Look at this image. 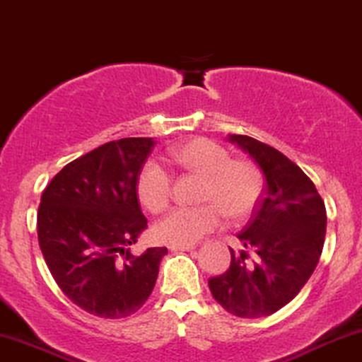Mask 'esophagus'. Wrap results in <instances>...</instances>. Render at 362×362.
<instances>
[{"instance_id": "34e87169", "label": "esophagus", "mask_w": 362, "mask_h": 362, "mask_svg": "<svg viewBox=\"0 0 362 362\" xmlns=\"http://www.w3.org/2000/svg\"><path fill=\"white\" fill-rule=\"evenodd\" d=\"M172 251H192L195 250V245H190V246H172L170 247Z\"/></svg>"}]
</instances>
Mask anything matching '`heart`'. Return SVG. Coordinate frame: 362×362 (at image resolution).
Here are the masks:
<instances>
[{"label": "heart", "mask_w": 362, "mask_h": 362, "mask_svg": "<svg viewBox=\"0 0 362 362\" xmlns=\"http://www.w3.org/2000/svg\"><path fill=\"white\" fill-rule=\"evenodd\" d=\"M172 158L182 167L206 177L204 200H214L233 219L251 214L263 190L258 167L247 160H233L223 145L207 138H195L173 148ZM172 175L163 165L148 160L138 173L136 194L148 211L160 212L170 200ZM209 202L197 207H175L155 224L156 241L168 246H190L219 228L223 212Z\"/></svg>", "instance_id": "b5f03b06"}]
</instances>
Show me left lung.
Here are the masks:
<instances>
[{"label":"left lung","instance_id":"left-lung-1","mask_svg":"<svg viewBox=\"0 0 362 362\" xmlns=\"http://www.w3.org/2000/svg\"><path fill=\"white\" fill-rule=\"evenodd\" d=\"M228 139L258 165L264 189L250 224L238 234L245 250H230L229 269L211 278L209 288L224 310L258 319L291 302L312 276L324 247L327 214L298 165L255 138L229 134Z\"/></svg>","mask_w":362,"mask_h":362}]
</instances>
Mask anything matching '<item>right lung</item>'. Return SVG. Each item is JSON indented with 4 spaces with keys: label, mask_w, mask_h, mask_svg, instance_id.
I'll use <instances>...</instances> for the list:
<instances>
[{
    "label": "right lung",
    "mask_w": 362,
    "mask_h": 362,
    "mask_svg": "<svg viewBox=\"0 0 362 362\" xmlns=\"http://www.w3.org/2000/svg\"><path fill=\"white\" fill-rule=\"evenodd\" d=\"M153 138H123L60 170L43 190L38 243L60 290L82 310L123 319L153 291L167 247L132 246L146 229L136 180Z\"/></svg>",
    "instance_id": "1"
}]
</instances>
